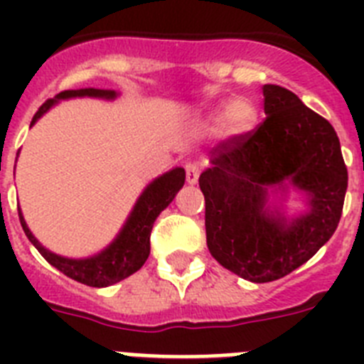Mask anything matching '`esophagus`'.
<instances>
[{"label":"esophagus","mask_w":364,"mask_h":364,"mask_svg":"<svg viewBox=\"0 0 364 364\" xmlns=\"http://www.w3.org/2000/svg\"><path fill=\"white\" fill-rule=\"evenodd\" d=\"M198 175H200V167L197 164H188L186 166V180L189 186H195L198 182Z\"/></svg>","instance_id":"1"}]
</instances>
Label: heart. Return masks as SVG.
I'll return each instance as SVG.
<instances>
[{"label":"heart","instance_id":"obj_1","mask_svg":"<svg viewBox=\"0 0 364 364\" xmlns=\"http://www.w3.org/2000/svg\"><path fill=\"white\" fill-rule=\"evenodd\" d=\"M257 122H259V109L252 100L235 98L215 109L205 120V125L208 127L222 125L226 136H244L255 129Z\"/></svg>","mask_w":364,"mask_h":364}]
</instances>
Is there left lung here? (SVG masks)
Listing matches in <instances>:
<instances>
[{"mask_svg":"<svg viewBox=\"0 0 364 364\" xmlns=\"http://www.w3.org/2000/svg\"><path fill=\"white\" fill-rule=\"evenodd\" d=\"M266 120L213 151L198 178L205 237L218 264L252 282L284 277L310 260L339 224L348 173L330 122L281 85L262 87ZM305 210L287 215L289 189Z\"/></svg>","mask_w":364,"mask_h":364,"instance_id":"obj_1","label":"left lung"}]
</instances>
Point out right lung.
Instances as JSON below:
<instances>
[{
	"label": "right lung",
	"instance_id": "right-lung-1",
	"mask_svg": "<svg viewBox=\"0 0 364 364\" xmlns=\"http://www.w3.org/2000/svg\"><path fill=\"white\" fill-rule=\"evenodd\" d=\"M120 92L112 89H95V87H85V89H70L54 96L53 100H47L31 122V127L43 117L45 112H49L54 105H58L62 100L70 98H98V100H117ZM19 153V151H18ZM186 182L184 167H173L164 175L151 180L149 184L144 188L140 197L134 202L133 210L125 218L124 226L117 233V237L102 250L91 257H82V259H73V257H63L50 252L40 240L32 235L25 222L23 213L19 211V222L23 226L25 235L28 237L34 247L41 253L50 266L65 273L67 277L82 284L92 286V288H105V286L117 284L124 281L134 272L142 268L151 252V230L160 213L171 204L176 193L182 189Z\"/></svg>",
	"mask_w": 364,
	"mask_h": 364
}]
</instances>
